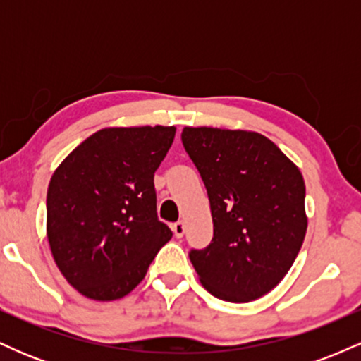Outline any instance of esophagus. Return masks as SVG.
I'll return each instance as SVG.
<instances>
[{
  "label": "esophagus",
  "mask_w": 361,
  "mask_h": 361,
  "mask_svg": "<svg viewBox=\"0 0 361 361\" xmlns=\"http://www.w3.org/2000/svg\"><path fill=\"white\" fill-rule=\"evenodd\" d=\"M173 233H175V235L176 238H183V234H185V224L183 222H175L173 224Z\"/></svg>",
  "instance_id": "obj_1"
}]
</instances>
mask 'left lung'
Returning a JSON list of instances; mask_svg holds the SVG:
<instances>
[{"label":"left lung","mask_w":361,"mask_h":361,"mask_svg":"<svg viewBox=\"0 0 361 361\" xmlns=\"http://www.w3.org/2000/svg\"><path fill=\"white\" fill-rule=\"evenodd\" d=\"M185 151L207 188L212 243L190 261L214 297L234 304L283 280L307 231L300 169L258 132L185 127Z\"/></svg>","instance_id":"left-lung-1"}]
</instances>
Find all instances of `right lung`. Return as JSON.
Returning a JSON list of instances; mask_svg holds the SVG:
<instances>
[{"label": "right lung", "mask_w": 361, "mask_h": 361, "mask_svg": "<svg viewBox=\"0 0 361 361\" xmlns=\"http://www.w3.org/2000/svg\"><path fill=\"white\" fill-rule=\"evenodd\" d=\"M176 127H106L57 166L47 190V239L64 279L109 302L130 293L173 238L157 221L154 173Z\"/></svg>", "instance_id": "obj_1"}]
</instances>
